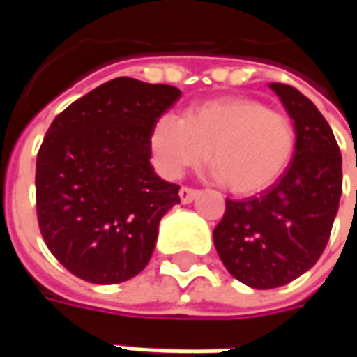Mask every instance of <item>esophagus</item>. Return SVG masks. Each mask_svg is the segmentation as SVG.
I'll return each mask as SVG.
<instances>
[{"mask_svg": "<svg viewBox=\"0 0 357 357\" xmlns=\"http://www.w3.org/2000/svg\"><path fill=\"white\" fill-rule=\"evenodd\" d=\"M197 195H199V190H195V188H188V186H183L181 190H178V197L181 200L188 204V202H192V200L197 199Z\"/></svg>", "mask_w": 357, "mask_h": 357, "instance_id": "obj_1", "label": "esophagus"}]
</instances>
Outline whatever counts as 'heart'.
I'll list each match as a JSON object with an SVG mask.
<instances>
[{
  "mask_svg": "<svg viewBox=\"0 0 357 357\" xmlns=\"http://www.w3.org/2000/svg\"><path fill=\"white\" fill-rule=\"evenodd\" d=\"M157 169L169 178L206 158L214 176L234 195H256L274 185L294 157L292 119L252 97H220L165 115L151 135Z\"/></svg>",
  "mask_w": 357,
  "mask_h": 357,
  "instance_id": "obj_1",
  "label": "heart"
}]
</instances>
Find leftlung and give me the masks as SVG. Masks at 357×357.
<instances>
[{
  "mask_svg": "<svg viewBox=\"0 0 357 357\" xmlns=\"http://www.w3.org/2000/svg\"><path fill=\"white\" fill-rule=\"evenodd\" d=\"M294 121L292 162L260 197L227 199L213 232L227 270L242 284L268 290L296 280L318 262L342 197V155L318 107L284 83H270Z\"/></svg>",
  "mask_w": 357,
  "mask_h": 357,
  "instance_id": "obj_1",
  "label": "left lung"
}]
</instances>
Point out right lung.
Listing matches in <instances>:
<instances>
[{"label": "right lung", "mask_w": 357, "mask_h": 357, "mask_svg": "<svg viewBox=\"0 0 357 357\" xmlns=\"http://www.w3.org/2000/svg\"><path fill=\"white\" fill-rule=\"evenodd\" d=\"M178 97L172 85L117 77L51 123L35 167L37 220L77 278L119 284L149 264L160 218L181 202L151 165V135Z\"/></svg>", "instance_id": "add662e5"}]
</instances>
